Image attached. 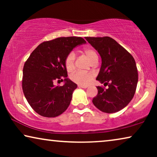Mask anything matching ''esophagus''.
I'll return each instance as SVG.
<instances>
[{"mask_svg": "<svg viewBox=\"0 0 157 157\" xmlns=\"http://www.w3.org/2000/svg\"><path fill=\"white\" fill-rule=\"evenodd\" d=\"M79 88H83V89H86L88 86H83V85H78Z\"/></svg>", "mask_w": 157, "mask_h": 157, "instance_id": "1", "label": "esophagus"}]
</instances>
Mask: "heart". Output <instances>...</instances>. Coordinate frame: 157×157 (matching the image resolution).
Masks as SVG:
<instances>
[{
	"label": "heart",
	"instance_id": "obj_1",
	"mask_svg": "<svg viewBox=\"0 0 157 157\" xmlns=\"http://www.w3.org/2000/svg\"><path fill=\"white\" fill-rule=\"evenodd\" d=\"M82 53L88 58L89 61L92 63L94 61L98 60V55L94 48L90 46H85L82 49ZM64 65L68 72L74 71L75 68V55L74 53L71 52L66 56ZM94 78V76L90 73L78 71L71 76V79L74 82L78 83L79 85L86 86L91 82Z\"/></svg>",
	"mask_w": 157,
	"mask_h": 157
}]
</instances>
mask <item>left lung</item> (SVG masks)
Segmentation results:
<instances>
[{
  "instance_id": "8db88e82",
  "label": "left lung",
  "mask_w": 157,
  "mask_h": 157,
  "mask_svg": "<svg viewBox=\"0 0 157 157\" xmlns=\"http://www.w3.org/2000/svg\"><path fill=\"white\" fill-rule=\"evenodd\" d=\"M85 38L101 57L96 80L109 86L108 89L96 87L98 94L92 102L103 112H117L127 106L136 92L138 71L135 60L123 46L109 36Z\"/></svg>"
}]
</instances>
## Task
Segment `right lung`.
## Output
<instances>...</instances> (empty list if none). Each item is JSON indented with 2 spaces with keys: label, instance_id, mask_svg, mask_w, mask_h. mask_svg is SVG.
<instances>
[{
  "label": "right lung",
  "instance_id": "right-lung-1",
  "mask_svg": "<svg viewBox=\"0 0 157 157\" xmlns=\"http://www.w3.org/2000/svg\"><path fill=\"white\" fill-rule=\"evenodd\" d=\"M86 44L81 37H60L38 45L25 62L22 89L31 108L44 117H56L69 106L77 85L67 78L64 61L72 49ZM65 81L54 86L55 81Z\"/></svg>",
  "mask_w": 157,
  "mask_h": 157
}]
</instances>
